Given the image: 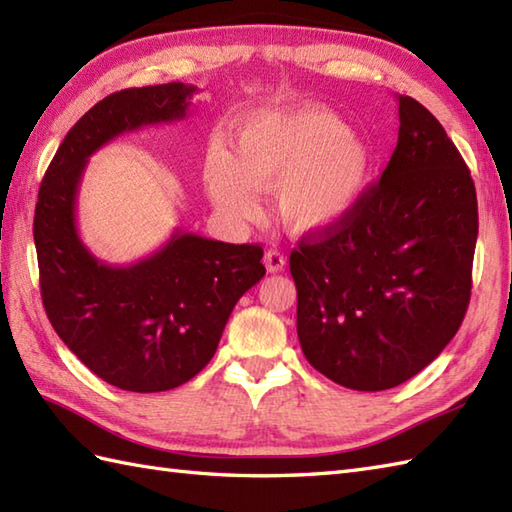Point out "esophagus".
Returning <instances> with one entry per match:
<instances>
[{"label":"esophagus","instance_id":"esophagus-1","mask_svg":"<svg viewBox=\"0 0 512 512\" xmlns=\"http://www.w3.org/2000/svg\"><path fill=\"white\" fill-rule=\"evenodd\" d=\"M264 264L268 268V273H281V270L286 268V257L284 253H279V250H268L264 255Z\"/></svg>","mask_w":512,"mask_h":512}]
</instances>
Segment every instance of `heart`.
Listing matches in <instances>:
<instances>
[{
    "mask_svg": "<svg viewBox=\"0 0 512 512\" xmlns=\"http://www.w3.org/2000/svg\"><path fill=\"white\" fill-rule=\"evenodd\" d=\"M369 176L365 140L319 105L250 114L235 129L231 154L213 145L204 158L206 191L224 215L257 220L259 191L277 189L279 220L299 235L339 224Z\"/></svg>",
    "mask_w": 512,
    "mask_h": 512,
    "instance_id": "b5f03b06",
    "label": "heart"
}]
</instances>
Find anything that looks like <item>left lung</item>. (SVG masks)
<instances>
[{"instance_id":"1","label":"left lung","mask_w":512,"mask_h":512,"mask_svg":"<svg viewBox=\"0 0 512 512\" xmlns=\"http://www.w3.org/2000/svg\"><path fill=\"white\" fill-rule=\"evenodd\" d=\"M396 99L398 145L380 182L290 253L301 350L356 391L391 389L436 361L471 299V171L427 107Z\"/></svg>"}]
</instances>
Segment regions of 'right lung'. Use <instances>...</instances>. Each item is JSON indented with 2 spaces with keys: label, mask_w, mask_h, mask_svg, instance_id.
I'll return each mask as SVG.
<instances>
[{
  "label": "right lung",
  "mask_w": 512,
  "mask_h": 512,
  "mask_svg": "<svg viewBox=\"0 0 512 512\" xmlns=\"http://www.w3.org/2000/svg\"><path fill=\"white\" fill-rule=\"evenodd\" d=\"M195 92L176 81L105 96L63 138L39 187L32 233L52 328L105 383L138 394L180 387L202 372L235 303L266 275L257 244L180 228L140 262L110 266L76 228V198L94 151L125 132L182 121Z\"/></svg>",
  "instance_id": "1"
}]
</instances>
